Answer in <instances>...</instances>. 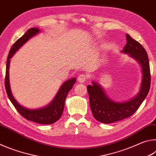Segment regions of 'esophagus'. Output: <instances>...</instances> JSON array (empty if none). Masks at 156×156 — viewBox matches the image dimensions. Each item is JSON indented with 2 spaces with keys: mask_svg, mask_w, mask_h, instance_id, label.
<instances>
[{
  "mask_svg": "<svg viewBox=\"0 0 156 156\" xmlns=\"http://www.w3.org/2000/svg\"><path fill=\"white\" fill-rule=\"evenodd\" d=\"M87 79V75L84 74V73L80 74L78 77V80L79 83H84V82Z\"/></svg>",
  "mask_w": 156,
  "mask_h": 156,
  "instance_id": "34e87169",
  "label": "esophagus"
}]
</instances>
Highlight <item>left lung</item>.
Here are the masks:
<instances>
[{
	"instance_id": "8db88e82",
	"label": "left lung",
	"mask_w": 156,
	"mask_h": 156,
	"mask_svg": "<svg viewBox=\"0 0 156 156\" xmlns=\"http://www.w3.org/2000/svg\"><path fill=\"white\" fill-rule=\"evenodd\" d=\"M126 44L122 52L128 54L141 65L142 80L140 90L133 99L125 102H118L109 98L99 84L92 82L87 86L89 105L94 117L100 122L113 123L130 117L135 113L149 93L151 74L148 55L140 43L126 34Z\"/></svg>"
}]
</instances>
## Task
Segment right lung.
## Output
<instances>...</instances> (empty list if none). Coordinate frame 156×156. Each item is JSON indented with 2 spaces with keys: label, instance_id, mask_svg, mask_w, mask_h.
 Listing matches in <instances>:
<instances>
[{
  "label": "right lung",
  "instance_id": "obj_1",
  "mask_svg": "<svg viewBox=\"0 0 156 156\" xmlns=\"http://www.w3.org/2000/svg\"><path fill=\"white\" fill-rule=\"evenodd\" d=\"M40 32V30L38 28H31L27 31L24 35L18 40L15 42L13 44L11 49L9 52L8 57H7V63H6V72H5V86L7 96H8L10 101L14 105V107L20 113L21 115L28 120L32 121L39 124H44V125H51L56 122L57 120L60 119L62 114L63 110L65 107V100L67 97L68 92L72 89L73 84L76 83V79L73 78L72 79H69L68 80L65 81L62 84L61 87L58 91L56 96H55L54 99L52 102L46 106L45 107L41 108L38 109H27L24 107L21 106L16 99L13 96L12 94L11 89H10L9 80V62L10 58L12 57L16 51L23 46L29 39L31 37L36 35L37 34Z\"/></svg>",
  "mask_w": 156,
  "mask_h": 156
}]
</instances>
